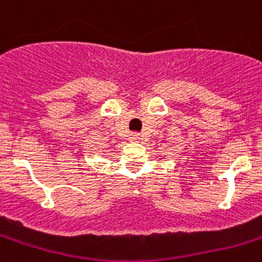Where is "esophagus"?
<instances>
[{
    "label": "esophagus",
    "instance_id": "obj_1",
    "mask_svg": "<svg viewBox=\"0 0 262 262\" xmlns=\"http://www.w3.org/2000/svg\"><path fill=\"white\" fill-rule=\"evenodd\" d=\"M139 139H141V138H139V135H138V134H133V135L129 137V141L131 142H138Z\"/></svg>",
    "mask_w": 262,
    "mask_h": 262
}]
</instances>
